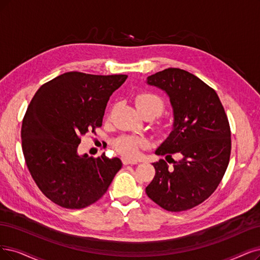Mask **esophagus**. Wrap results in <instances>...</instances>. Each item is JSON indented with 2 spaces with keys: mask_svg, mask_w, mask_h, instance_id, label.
<instances>
[{
  "mask_svg": "<svg viewBox=\"0 0 260 260\" xmlns=\"http://www.w3.org/2000/svg\"><path fill=\"white\" fill-rule=\"evenodd\" d=\"M122 162L124 165H136L137 164V160H132V159H128L126 157H123L122 158Z\"/></svg>",
  "mask_w": 260,
  "mask_h": 260,
  "instance_id": "esophagus-1",
  "label": "esophagus"
}]
</instances>
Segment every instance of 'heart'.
<instances>
[{"instance_id":"1","label":"heart","mask_w":260,"mask_h":260,"mask_svg":"<svg viewBox=\"0 0 260 260\" xmlns=\"http://www.w3.org/2000/svg\"><path fill=\"white\" fill-rule=\"evenodd\" d=\"M135 106L141 115L150 114L152 118L159 115L165 108L164 101H162L157 94L151 92H140L135 96ZM146 142L140 138L123 135L115 138L112 142L113 149L119 154L127 157L135 158L141 148L145 147Z\"/></svg>"}]
</instances>
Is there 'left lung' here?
Listing matches in <instances>:
<instances>
[{
    "label": "left lung",
    "instance_id": "left-lung-1",
    "mask_svg": "<svg viewBox=\"0 0 260 260\" xmlns=\"http://www.w3.org/2000/svg\"><path fill=\"white\" fill-rule=\"evenodd\" d=\"M147 80L169 95L175 123L155 152L174 165L154 162L155 176L146 193L169 212L186 211L212 195L225 175L232 152L227 114L216 92L184 70L167 69ZM177 152L182 158L175 162L172 154Z\"/></svg>",
    "mask_w": 260,
    "mask_h": 260
}]
</instances>
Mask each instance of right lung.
I'll list each match as a JSON object with an SVG mask.
<instances>
[{
  "label": "right lung",
  "instance_id": "1",
  "mask_svg": "<svg viewBox=\"0 0 260 260\" xmlns=\"http://www.w3.org/2000/svg\"><path fill=\"white\" fill-rule=\"evenodd\" d=\"M126 75L69 72L37 90L22 120L26 167L42 193L66 209H83L101 199L121 169L118 157L78 155L81 137L102 126L110 95Z\"/></svg>",
  "mask_w": 260,
  "mask_h": 260
}]
</instances>
